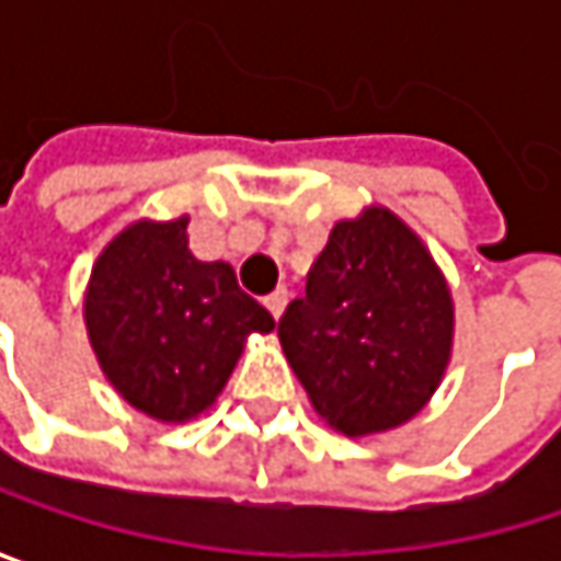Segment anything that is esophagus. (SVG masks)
I'll return each mask as SVG.
<instances>
[{
    "mask_svg": "<svg viewBox=\"0 0 561 561\" xmlns=\"http://www.w3.org/2000/svg\"><path fill=\"white\" fill-rule=\"evenodd\" d=\"M285 305H288V288H285V285H279L273 295H266V308L273 311V318H282Z\"/></svg>",
    "mask_w": 561,
    "mask_h": 561,
    "instance_id": "34e87169",
    "label": "esophagus"
}]
</instances>
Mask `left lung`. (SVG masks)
<instances>
[{
  "label": "left lung",
  "mask_w": 561,
  "mask_h": 561,
  "mask_svg": "<svg viewBox=\"0 0 561 561\" xmlns=\"http://www.w3.org/2000/svg\"><path fill=\"white\" fill-rule=\"evenodd\" d=\"M451 291L422 240L387 207L334 224L279 341L314 412L344 435L412 419L448 367Z\"/></svg>",
  "instance_id": "left-lung-1"
}]
</instances>
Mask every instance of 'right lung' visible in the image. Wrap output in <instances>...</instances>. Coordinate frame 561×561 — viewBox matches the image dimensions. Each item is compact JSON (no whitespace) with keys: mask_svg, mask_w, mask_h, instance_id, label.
<instances>
[{"mask_svg":"<svg viewBox=\"0 0 561 561\" xmlns=\"http://www.w3.org/2000/svg\"><path fill=\"white\" fill-rule=\"evenodd\" d=\"M187 217L126 227L96 260L83 318L96 360L139 412L184 422L204 412L243 354V341L276 328L227 263L187 250Z\"/></svg>","mask_w":561,"mask_h":561,"instance_id":"1","label":"right lung"}]
</instances>
